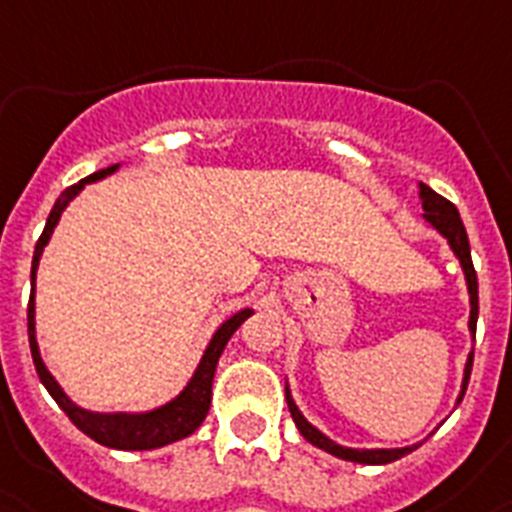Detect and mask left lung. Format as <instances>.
<instances>
[{"label": "left lung", "instance_id": "1", "mask_svg": "<svg viewBox=\"0 0 512 512\" xmlns=\"http://www.w3.org/2000/svg\"><path fill=\"white\" fill-rule=\"evenodd\" d=\"M417 195H420L422 219H425V224L433 226V229L446 239L451 252L456 255V260H459L461 270H464L466 291H469V332H471V340H474V335H477V317H479V288H477V273H474V265H471L469 237H466L464 221H461L456 206H453L451 201H446V198H441L435 190H430L428 185L417 182ZM471 361H474V348H471L469 355H466L464 379H461V391H459V397H456V404H461L466 386H469ZM286 402H288V410H291L293 422H296V428H299V433L304 435L306 441H309L311 446H317L322 448V451L332 453V456H337V459L342 461L381 466V464H391V461L402 459V456H407V453H412L417 446H420V443H412V446H402V448H348V446H342V443L332 441V438H327L317 425H311V422L301 415V410L296 407V402H293L291 397L288 379H286Z\"/></svg>", "mask_w": 512, "mask_h": 512}]
</instances>
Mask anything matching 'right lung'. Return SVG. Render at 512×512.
<instances>
[{"mask_svg":"<svg viewBox=\"0 0 512 512\" xmlns=\"http://www.w3.org/2000/svg\"><path fill=\"white\" fill-rule=\"evenodd\" d=\"M121 170V162L108 167V170L92 172L90 177L79 180L77 185H71L61 193V198L53 203L51 213H48L46 229H43L41 239L35 244L33 252V268H30V304H28V337H30V353H33L35 371H38V379L46 386L48 394L56 399L61 410L66 412L74 425L82 430L84 435H90L92 441L100 443V446L118 448V451H151V448H162L170 446V443L182 441L193 435L195 430L201 428V422L206 420L208 407H211V386H213V373H216V366H219V358L224 353L226 342L231 340V335L242 327V322L250 314H255V309L244 306V309L234 311L231 317H226L224 322L216 327V332L208 340L206 350H203L201 361L195 366L193 376L185 386H182L180 394L170 399V402L159 404V407H151V410L141 412H126V410H115V412H97L87 410V407H79L74 399L61 389V384L53 379V373L48 371V366L41 358V348H38V337H35V278H38V265H41L43 250L46 244L51 242L53 229L59 226L61 213L69 208V203L77 198L84 190V185L90 182L105 180L113 172Z\"/></svg>","mask_w":512,"mask_h":512,"instance_id":"add662e5","label":"right lung"}]
</instances>
